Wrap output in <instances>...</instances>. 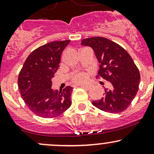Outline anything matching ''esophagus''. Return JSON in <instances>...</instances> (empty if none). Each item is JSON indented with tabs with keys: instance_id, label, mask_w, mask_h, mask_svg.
<instances>
[{
	"instance_id": "34e87169",
	"label": "esophagus",
	"mask_w": 154,
	"mask_h": 154,
	"mask_svg": "<svg viewBox=\"0 0 154 154\" xmlns=\"http://www.w3.org/2000/svg\"><path fill=\"white\" fill-rule=\"evenodd\" d=\"M81 88H84V89H86V90H90L91 88V87L90 85H81Z\"/></svg>"
}]
</instances>
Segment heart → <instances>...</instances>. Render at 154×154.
I'll return each mask as SVG.
<instances>
[{
  "label": "heart",
  "instance_id": "b5f03b06",
  "mask_svg": "<svg viewBox=\"0 0 154 154\" xmlns=\"http://www.w3.org/2000/svg\"><path fill=\"white\" fill-rule=\"evenodd\" d=\"M73 79L77 83L85 82L88 79V75L86 73H78L74 76Z\"/></svg>",
  "mask_w": 154,
  "mask_h": 154
}]
</instances>
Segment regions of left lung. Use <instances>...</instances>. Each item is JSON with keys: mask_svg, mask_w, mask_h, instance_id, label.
I'll return each instance as SVG.
<instances>
[{"mask_svg": "<svg viewBox=\"0 0 154 154\" xmlns=\"http://www.w3.org/2000/svg\"><path fill=\"white\" fill-rule=\"evenodd\" d=\"M81 45L94 51L100 63L96 77H103L111 84L110 88H104L103 97L92 104L105 112H122L135 97L140 79L131 56L117 43L102 37L83 39Z\"/></svg>", "mask_w": 154, "mask_h": 154, "instance_id": "left-lung-1", "label": "left lung"}]
</instances>
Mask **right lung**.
Listing matches in <instances>:
<instances>
[{
	"mask_svg": "<svg viewBox=\"0 0 154 154\" xmlns=\"http://www.w3.org/2000/svg\"><path fill=\"white\" fill-rule=\"evenodd\" d=\"M69 42L54 41L38 48L26 58L19 72L21 96L28 108L40 117H56L72 105L73 88L66 86L59 93L51 88V79L59 68L61 53Z\"/></svg>",
	"mask_w": 154,
	"mask_h": 154,
	"instance_id": "add662e5",
	"label": "right lung"
}]
</instances>
